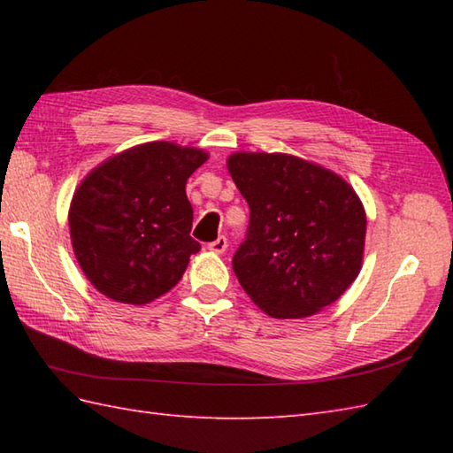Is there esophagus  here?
Returning a JSON list of instances; mask_svg holds the SVG:
<instances>
[{"mask_svg":"<svg viewBox=\"0 0 453 453\" xmlns=\"http://www.w3.org/2000/svg\"><path fill=\"white\" fill-rule=\"evenodd\" d=\"M208 249L211 253H218V255H221L227 249V237L226 235H219L216 242H211L210 245H208Z\"/></svg>","mask_w":453,"mask_h":453,"instance_id":"1","label":"esophagus"}]
</instances>
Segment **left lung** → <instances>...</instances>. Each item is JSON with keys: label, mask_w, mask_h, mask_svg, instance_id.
Here are the masks:
<instances>
[{"label": "left lung", "mask_w": 453, "mask_h": 453, "mask_svg": "<svg viewBox=\"0 0 453 453\" xmlns=\"http://www.w3.org/2000/svg\"><path fill=\"white\" fill-rule=\"evenodd\" d=\"M227 169L251 210L232 258L249 297L278 319L339 300L362 266L365 214L356 192L334 173L286 153H235Z\"/></svg>", "instance_id": "8db88e82"}]
</instances>
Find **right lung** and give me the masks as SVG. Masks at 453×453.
I'll return each mask as SVG.
<instances>
[{
    "instance_id": "1",
    "label": "right lung",
    "mask_w": 453,
    "mask_h": 453,
    "mask_svg": "<svg viewBox=\"0 0 453 453\" xmlns=\"http://www.w3.org/2000/svg\"><path fill=\"white\" fill-rule=\"evenodd\" d=\"M206 159L196 148L151 142L85 177L72 200L70 235L81 271L101 294L142 305L180 280L200 251L185 187Z\"/></svg>"
}]
</instances>
